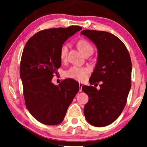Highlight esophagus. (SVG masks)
<instances>
[{
	"label": "esophagus",
	"instance_id": "34e87169",
	"mask_svg": "<svg viewBox=\"0 0 147 147\" xmlns=\"http://www.w3.org/2000/svg\"><path fill=\"white\" fill-rule=\"evenodd\" d=\"M83 86V84L82 83H79V87H80V89H79V91L80 92H82V87Z\"/></svg>",
	"mask_w": 147,
	"mask_h": 147
}]
</instances>
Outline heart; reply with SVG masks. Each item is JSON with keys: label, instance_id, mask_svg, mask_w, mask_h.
<instances>
[{"label": "heart", "instance_id": "obj_1", "mask_svg": "<svg viewBox=\"0 0 147 147\" xmlns=\"http://www.w3.org/2000/svg\"><path fill=\"white\" fill-rule=\"evenodd\" d=\"M77 47H78L80 51L84 55L86 54L93 51V48L91 45L86 40H80L77 43ZM68 53V45L63 44L60 47L59 49V57L61 61H65L67 59ZM88 69L86 68L79 67L74 66L72 67L65 73V76L67 78H72L75 80L82 81L86 78L87 74H88Z\"/></svg>", "mask_w": 147, "mask_h": 147}]
</instances>
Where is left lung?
Here are the masks:
<instances>
[{"mask_svg":"<svg viewBox=\"0 0 147 147\" xmlns=\"http://www.w3.org/2000/svg\"><path fill=\"white\" fill-rule=\"evenodd\" d=\"M97 47L98 60L89 81L82 91L89 96L84 115L91 125L102 127L115 121L123 111L131 88V61L125 45L120 39L104 31L84 30ZM100 89L96 88L98 83Z\"/></svg>","mask_w":147,"mask_h":147,"instance_id":"left-lung-1","label":"left lung"}]
</instances>
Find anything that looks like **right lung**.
I'll use <instances>...</instances> for the list:
<instances>
[{
	"label": "right lung",
	"mask_w": 147,
	"mask_h": 147,
	"mask_svg": "<svg viewBox=\"0 0 147 147\" xmlns=\"http://www.w3.org/2000/svg\"><path fill=\"white\" fill-rule=\"evenodd\" d=\"M82 30L78 26L43 30L30 38L23 49L20 76L27 109L39 122L56 125L63 121L79 85L65 79L58 86L52 83L61 67L59 49L69 37Z\"/></svg>",
	"instance_id": "right-lung-1"
}]
</instances>
